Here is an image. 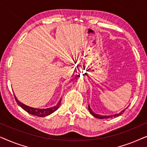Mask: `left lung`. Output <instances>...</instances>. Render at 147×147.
<instances>
[{"mask_svg": "<svg viewBox=\"0 0 147 147\" xmlns=\"http://www.w3.org/2000/svg\"><path fill=\"white\" fill-rule=\"evenodd\" d=\"M88 109H89V111L90 113H91L92 115H93L94 117L97 118H99V119H104V118H112V117H118V116H119L120 115H121V114H122V112H124V110L123 111H122L121 112H120L119 114H114V115H111V116H101V115H99V114H95L94 112H92V110L91 108H90V106H88Z\"/></svg>", "mask_w": 147, "mask_h": 147, "instance_id": "8db88e82", "label": "left lung"}]
</instances>
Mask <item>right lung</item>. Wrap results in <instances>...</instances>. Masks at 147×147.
<instances>
[{
  "label": "right lung",
  "instance_id": "1",
  "mask_svg": "<svg viewBox=\"0 0 147 147\" xmlns=\"http://www.w3.org/2000/svg\"><path fill=\"white\" fill-rule=\"evenodd\" d=\"M15 99L16 100V102H17V103L19 104V105L21 106L24 110H25L26 112H27L28 113L32 114V115L39 116V117H44V116H48L49 115V114L53 113V112H55V110L59 108L61 101V99H60L59 102H58L57 105L55 106H53V107L46 108V109H39V108H34L29 107V106H26L25 104H23V103H21V102H19V100H17V98H16L15 96Z\"/></svg>",
  "mask_w": 147,
  "mask_h": 147
}]
</instances>
